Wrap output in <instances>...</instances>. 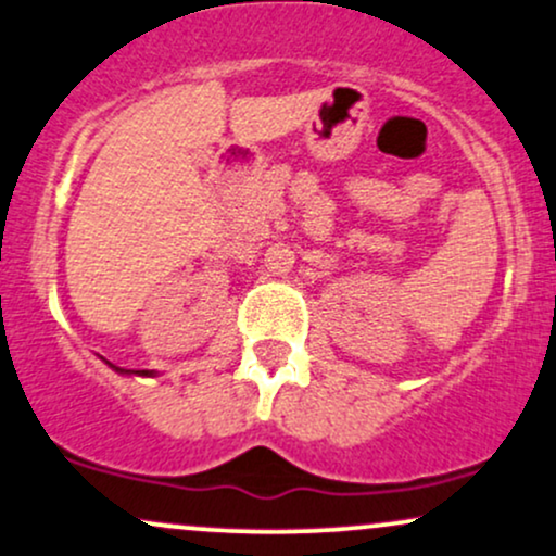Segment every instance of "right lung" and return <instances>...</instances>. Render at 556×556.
Instances as JSON below:
<instances>
[{
  "mask_svg": "<svg viewBox=\"0 0 556 556\" xmlns=\"http://www.w3.org/2000/svg\"><path fill=\"white\" fill-rule=\"evenodd\" d=\"M114 371H119V374H130V371H125V368H117V366H112ZM132 374H138V376H151L149 371H132Z\"/></svg>",
  "mask_w": 556,
  "mask_h": 556,
  "instance_id": "1",
  "label": "right lung"
}]
</instances>
